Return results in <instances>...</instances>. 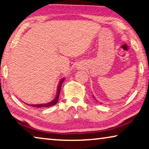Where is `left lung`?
Segmentation results:
<instances>
[{
	"label": "left lung",
	"instance_id": "left-lung-1",
	"mask_svg": "<svg viewBox=\"0 0 149 149\" xmlns=\"http://www.w3.org/2000/svg\"><path fill=\"white\" fill-rule=\"evenodd\" d=\"M93 98H94V97H93ZM94 99H95V98H94Z\"/></svg>",
	"mask_w": 149,
	"mask_h": 149
}]
</instances>
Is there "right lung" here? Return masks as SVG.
I'll use <instances>...</instances> for the list:
<instances>
[{
  "label": "right lung",
  "mask_w": 149,
  "mask_h": 149,
  "mask_svg": "<svg viewBox=\"0 0 149 149\" xmlns=\"http://www.w3.org/2000/svg\"><path fill=\"white\" fill-rule=\"evenodd\" d=\"M64 79H65V78L62 79L60 82H59V84L58 85V89H57L56 95V97H55V98L52 101H51V102H49L46 103V104H30V105L26 104L28 106H30V107H37V108L50 107H52V106L55 105L58 102L59 96H60V90H61V87H62V83L64 81Z\"/></svg>",
  "instance_id": "1"
}]
</instances>
